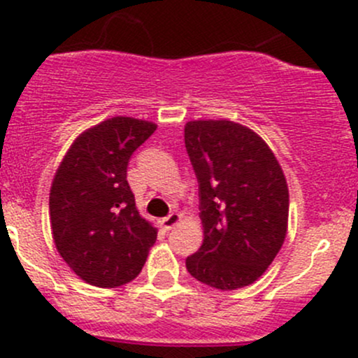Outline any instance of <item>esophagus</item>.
Instances as JSON below:
<instances>
[{
    "mask_svg": "<svg viewBox=\"0 0 358 358\" xmlns=\"http://www.w3.org/2000/svg\"><path fill=\"white\" fill-rule=\"evenodd\" d=\"M180 220H182V216H180L178 213H171V215H168V216H166V218L161 220V227L164 230H171L173 227L178 225Z\"/></svg>",
    "mask_w": 358,
    "mask_h": 358,
    "instance_id": "obj_1",
    "label": "esophagus"
}]
</instances>
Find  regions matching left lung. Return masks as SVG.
<instances>
[{"label":"left lung","mask_w":358,"mask_h":358,"mask_svg":"<svg viewBox=\"0 0 358 358\" xmlns=\"http://www.w3.org/2000/svg\"><path fill=\"white\" fill-rule=\"evenodd\" d=\"M185 147L199 182L204 234L187 270L215 289L246 287L286 239L289 189L282 168L258 133L227 119L187 122Z\"/></svg>","instance_id":"obj_1"}]
</instances>
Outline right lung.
Masks as SVG:
<instances>
[{
	"label": "right lung",
	"mask_w": 358,
	"mask_h": 358,
	"mask_svg": "<svg viewBox=\"0 0 358 358\" xmlns=\"http://www.w3.org/2000/svg\"><path fill=\"white\" fill-rule=\"evenodd\" d=\"M157 124L135 117L106 119L69 147L50 189L53 243L85 282L119 287L142 272L157 229L140 215L126 180L131 154Z\"/></svg>",
	"instance_id": "1"
}]
</instances>
